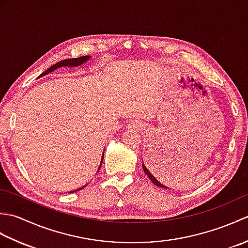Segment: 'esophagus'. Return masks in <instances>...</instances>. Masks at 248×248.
<instances>
[{"label": "esophagus", "instance_id": "1", "mask_svg": "<svg viewBox=\"0 0 248 248\" xmlns=\"http://www.w3.org/2000/svg\"><path fill=\"white\" fill-rule=\"evenodd\" d=\"M143 128V125L140 123V121H132V123L129 124V129L131 131H140Z\"/></svg>", "mask_w": 248, "mask_h": 248}]
</instances>
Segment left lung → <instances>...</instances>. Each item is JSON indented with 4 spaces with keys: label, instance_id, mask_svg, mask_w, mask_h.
<instances>
[{
    "label": "left lung",
    "instance_id": "1",
    "mask_svg": "<svg viewBox=\"0 0 248 248\" xmlns=\"http://www.w3.org/2000/svg\"><path fill=\"white\" fill-rule=\"evenodd\" d=\"M143 170H144V171H145V173H146V175H147V177H148L149 179H150V180H151V182L152 183H155V186H159V187H162V188H167V186H163V184L162 183H160L159 181H157L156 180V179H155V177L154 176L155 175V173H151V171L148 170V168H147L144 164H143Z\"/></svg>",
    "mask_w": 248,
    "mask_h": 248
}]
</instances>
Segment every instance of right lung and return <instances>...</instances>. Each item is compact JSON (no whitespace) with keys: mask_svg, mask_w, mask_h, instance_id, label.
Instances as JSON below:
<instances>
[{"mask_svg":"<svg viewBox=\"0 0 248 248\" xmlns=\"http://www.w3.org/2000/svg\"><path fill=\"white\" fill-rule=\"evenodd\" d=\"M87 60H89V56H81V57H76V59H68V60H64V61H62V62H56L55 65H53L52 67H50L48 70H46L44 73H41V75L39 76V77H44V76H46V75H48V73H50V72H52L53 70H55V69H57V68H60V67H62V66H71V67H75V66H80V65H82L83 62H85ZM102 161H103V155H102V159H101V164H100V167H101V165H102ZM99 167V168H100ZM84 186H82V187H80V188H78V189H75V191H71V192H69V193H75V192H78V191H80V189H82Z\"/></svg>","mask_w":248,"mask_h":248,"instance_id":"right-lung-1","label":"right lung"}]
</instances>
